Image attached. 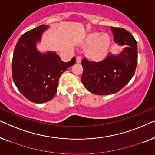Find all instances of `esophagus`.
Wrapping results in <instances>:
<instances>
[{"mask_svg":"<svg viewBox=\"0 0 155 155\" xmlns=\"http://www.w3.org/2000/svg\"><path fill=\"white\" fill-rule=\"evenodd\" d=\"M81 61H82L81 57H80V56H77V57H76V63H80V62H81Z\"/></svg>","mask_w":155,"mask_h":155,"instance_id":"esophagus-1","label":"esophagus"}]
</instances>
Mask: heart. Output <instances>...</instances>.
I'll return each mask as SVG.
<instances>
[{"label": "heart", "mask_w": 155, "mask_h": 155, "mask_svg": "<svg viewBox=\"0 0 155 155\" xmlns=\"http://www.w3.org/2000/svg\"><path fill=\"white\" fill-rule=\"evenodd\" d=\"M84 44L90 46L89 56L94 60H100L107 54L110 45V38L107 35H100V33L92 32L87 37Z\"/></svg>", "instance_id": "heart-1"}]
</instances>
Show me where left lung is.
<instances>
[{"instance_id":"8db88e82","label":"left lung","mask_w":155,"mask_h":155,"mask_svg":"<svg viewBox=\"0 0 155 155\" xmlns=\"http://www.w3.org/2000/svg\"><path fill=\"white\" fill-rule=\"evenodd\" d=\"M114 40L120 46H127L118 55L109 54L100 62L82 60V82L87 90L97 95L118 92L135 74L137 63V45L128 31L111 27Z\"/></svg>"}]
</instances>
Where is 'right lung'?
<instances>
[{
	"instance_id": "right-lung-1",
	"label": "right lung",
	"mask_w": 155,
	"mask_h": 155,
	"mask_svg": "<svg viewBox=\"0 0 155 155\" xmlns=\"http://www.w3.org/2000/svg\"><path fill=\"white\" fill-rule=\"evenodd\" d=\"M48 25H41L23 34L17 42L12 61V79L23 96L34 103H44L54 98L62 73L75 63V57L63 62L55 52L37 50L42 33Z\"/></svg>"
}]
</instances>
